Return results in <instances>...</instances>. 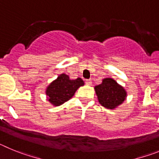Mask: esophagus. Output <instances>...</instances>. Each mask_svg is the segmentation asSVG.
Listing matches in <instances>:
<instances>
[{
    "mask_svg": "<svg viewBox=\"0 0 159 159\" xmlns=\"http://www.w3.org/2000/svg\"><path fill=\"white\" fill-rule=\"evenodd\" d=\"M85 83H86L87 85H92V80H87L85 81Z\"/></svg>",
    "mask_w": 159,
    "mask_h": 159,
    "instance_id": "1",
    "label": "esophagus"
}]
</instances>
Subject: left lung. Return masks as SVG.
<instances>
[{
    "label": "left lung",
    "instance_id": "1",
    "mask_svg": "<svg viewBox=\"0 0 159 159\" xmlns=\"http://www.w3.org/2000/svg\"><path fill=\"white\" fill-rule=\"evenodd\" d=\"M99 102L107 109H115L123 103L127 97V92L115 80L106 78L102 84L95 87Z\"/></svg>",
    "mask_w": 159,
    "mask_h": 159
}]
</instances>
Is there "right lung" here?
I'll list each match as a JSON object with an SVG mask.
<instances>
[{"label":"right lung","mask_w":159,"mask_h":159,"mask_svg":"<svg viewBox=\"0 0 159 159\" xmlns=\"http://www.w3.org/2000/svg\"><path fill=\"white\" fill-rule=\"evenodd\" d=\"M84 85L81 78L70 80L66 74H61L46 89L48 100L54 106H60L69 100L80 87Z\"/></svg>","instance_id":"right-lung-1"}]
</instances>
